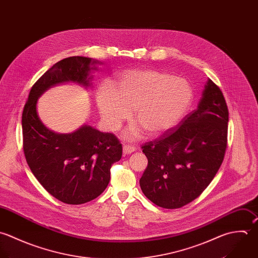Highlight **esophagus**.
<instances>
[{
	"label": "esophagus",
	"mask_w": 258,
	"mask_h": 258,
	"mask_svg": "<svg viewBox=\"0 0 258 258\" xmlns=\"http://www.w3.org/2000/svg\"><path fill=\"white\" fill-rule=\"evenodd\" d=\"M135 151V148L133 146H130V145H124L123 146V154L124 155H127V154H131Z\"/></svg>",
	"instance_id": "esophagus-1"
}]
</instances>
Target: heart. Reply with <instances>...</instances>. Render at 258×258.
I'll use <instances>...</instances> for the list:
<instances>
[{"instance_id":"heart-1","label":"heart","mask_w":258,"mask_h":258,"mask_svg":"<svg viewBox=\"0 0 258 258\" xmlns=\"http://www.w3.org/2000/svg\"><path fill=\"white\" fill-rule=\"evenodd\" d=\"M192 98V87L185 78L158 69H132L117 77L115 89L99 88L97 106L109 130H118L134 111V120L149 136L156 137L180 122ZM141 128L134 126L127 137H139Z\"/></svg>"}]
</instances>
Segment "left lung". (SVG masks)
<instances>
[{
  "instance_id": "8db88e82",
  "label": "left lung",
  "mask_w": 258,
  "mask_h": 258,
  "mask_svg": "<svg viewBox=\"0 0 258 258\" xmlns=\"http://www.w3.org/2000/svg\"><path fill=\"white\" fill-rule=\"evenodd\" d=\"M227 129L225 99L208 79L197 109L179 126L142 146L148 159L139 181L144 195L167 209L180 208L197 198L222 164Z\"/></svg>"
}]
</instances>
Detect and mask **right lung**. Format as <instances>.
Returning <instances> with one entry per match:
<instances>
[{
	"mask_svg": "<svg viewBox=\"0 0 258 258\" xmlns=\"http://www.w3.org/2000/svg\"><path fill=\"white\" fill-rule=\"evenodd\" d=\"M98 64L102 62L81 56L57 62L32 87L22 115L24 153L31 171L52 196L67 204L86 203L106 189L122 145L113 134L86 124L72 133H56L40 119L37 103L60 84L92 88L91 72Z\"/></svg>",
	"mask_w": 258,
	"mask_h": 258,
	"instance_id": "add662e5",
	"label": "right lung"
}]
</instances>
